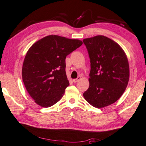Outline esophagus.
<instances>
[{
	"label": "esophagus",
	"instance_id": "1",
	"mask_svg": "<svg viewBox=\"0 0 146 146\" xmlns=\"http://www.w3.org/2000/svg\"><path fill=\"white\" fill-rule=\"evenodd\" d=\"M80 79V77H78L77 79H75L73 80V82H74V83H76V82H77Z\"/></svg>",
	"mask_w": 146,
	"mask_h": 146
}]
</instances>
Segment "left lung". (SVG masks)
I'll return each mask as SVG.
<instances>
[{
	"label": "left lung",
	"mask_w": 146,
	"mask_h": 146,
	"mask_svg": "<svg viewBox=\"0 0 146 146\" xmlns=\"http://www.w3.org/2000/svg\"><path fill=\"white\" fill-rule=\"evenodd\" d=\"M90 60L89 87L84 99L97 108L115 103L120 98L129 80L127 55L116 42L103 35L83 39Z\"/></svg>",
	"instance_id": "obj_1"
}]
</instances>
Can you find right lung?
<instances>
[{
    "label": "right lung",
    "instance_id": "obj_1",
    "mask_svg": "<svg viewBox=\"0 0 146 146\" xmlns=\"http://www.w3.org/2000/svg\"><path fill=\"white\" fill-rule=\"evenodd\" d=\"M82 44L81 40L48 35L33 44L22 67L25 88L36 104L48 108L60 100L69 86L66 58Z\"/></svg>",
    "mask_w": 146,
    "mask_h": 146
}]
</instances>
